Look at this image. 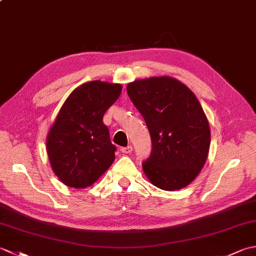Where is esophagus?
Here are the masks:
<instances>
[{
	"label": "esophagus",
	"mask_w": 256,
	"mask_h": 256,
	"mask_svg": "<svg viewBox=\"0 0 256 256\" xmlns=\"http://www.w3.org/2000/svg\"><path fill=\"white\" fill-rule=\"evenodd\" d=\"M132 150H133V148H132L131 145L126 146V148H121V152H122V153H124V154H130Z\"/></svg>",
	"instance_id": "34e87169"
}]
</instances>
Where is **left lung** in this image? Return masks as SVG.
<instances>
[{"instance_id":"left-lung-1","label":"left lung","mask_w":256,"mask_h":256,"mask_svg":"<svg viewBox=\"0 0 256 256\" xmlns=\"http://www.w3.org/2000/svg\"><path fill=\"white\" fill-rule=\"evenodd\" d=\"M126 91L150 134L152 153L142 164L146 177L167 192L188 186L204 165L211 136L194 94L166 76L135 80Z\"/></svg>"}]
</instances>
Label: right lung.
Wrapping results in <instances>:
<instances>
[{
    "instance_id": "right-lung-1",
    "label": "right lung",
    "mask_w": 256,
    "mask_h": 256,
    "mask_svg": "<svg viewBox=\"0 0 256 256\" xmlns=\"http://www.w3.org/2000/svg\"><path fill=\"white\" fill-rule=\"evenodd\" d=\"M121 91L118 84L90 81L74 89L59 110L46 146L52 172L68 187H89L112 165L116 148L103 116Z\"/></svg>"
}]
</instances>
